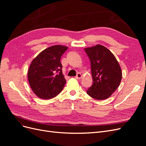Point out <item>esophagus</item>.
<instances>
[{
  "instance_id": "1",
  "label": "esophagus",
  "mask_w": 146,
  "mask_h": 146,
  "mask_svg": "<svg viewBox=\"0 0 146 146\" xmlns=\"http://www.w3.org/2000/svg\"><path fill=\"white\" fill-rule=\"evenodd\" d=\"M82 74L80 73V72H78V73H77V76H76V77H75V78H76V79H77V80H79V79H80L82 78Z\"/></svg>"
}]
</instances>
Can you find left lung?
Here are the masks:
<instances>
[{"instance_id": "8db88e82", "label": "left lung", "mask_w": 146, "mask_h": 146, "mask_svg": "<svg viewBox=\"0 0 146 146\" xmlns=\"http://www.w3.org/2000/svg\"><path fill=\"white\" fill-rule=\"evenodd\" d=\"M90 59L93 83L86 91L91 98L104 100L120 85L122 71L115 56L107 48L98 44L85 48Z\"/></svg>"}]
</instances>
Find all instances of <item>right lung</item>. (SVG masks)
<instances>
[{"mask_svg":"<svg viewBox=\"0 0 146 146\" xmlns=\"http://www.w3.org/2000/svg\"><path fill=\"white\" fill-rule=\"evenodd\" d=\"M68 48L61 45L49 47L33 60L29 69L28 80L38 98H54L63 90L66 80L60 59Z\"/></svg>","mask_w":146,"mask_h":146,"instance_id":"obj_1","label":"right lung"}]
</instances>
